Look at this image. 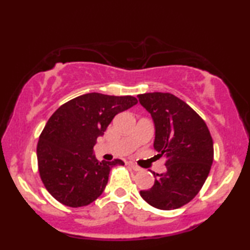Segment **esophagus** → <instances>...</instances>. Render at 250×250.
I'll list each match as a JSON object with an SVG mask.
<instances>
[{"label": "esophagus", "instance_id": "esophagus-1", "mask_svg": "<svg viewBox=\"0 0 250 250\" xmlns=\"http://www.w3.org/2000/svg\"><path fill=\"white\" fill-rule=\"evenodd\" d=\"M129 166L131 167V168H132V170H134V171H141L142 168L140 167H138L137 164H134V163H129Z\"/></svg>", "mask_w": 250, "mask_h": 250}]
</instances>
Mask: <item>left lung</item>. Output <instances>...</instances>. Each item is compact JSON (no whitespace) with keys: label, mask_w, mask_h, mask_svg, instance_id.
<instances>
[{"label":"left lung","mask_w":250,"mask_h":250,"mask_svg":"<svg viewBox=\"0 0 250 250\" xmlns=\"http://www.w3.org/2000/svg\"><path fill=\"white\" fill-rule=\"evenodd\" d=\"M138 98L154 122V149L167 158V172L153 173L154 185L140 195L155 208H180L197 195L209 174L213 139L204 120L174 95L149 92Z\"/></svg>","instance_id":"left-lung-1"}]
</instances>
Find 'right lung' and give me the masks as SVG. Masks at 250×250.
<instances>
[{"instance_id": "1", "label": "right lung", "mask_w": 250, "mask_h": 250, "mask_svg": "<svg viewBox=\"0 0 250 250\" xmlns=\"http://www.w3.org/2000/svg\"><path fill=\"white\" fill-rule=\"evenodd\" d=\"M138 104L132 96L90 92L61 105L46 124L37 145L41 179L55 200L69 207L96 201L104 191L112 167L124 161H98L97 138L119 112Z\"/></svg>"}]
</instances>
